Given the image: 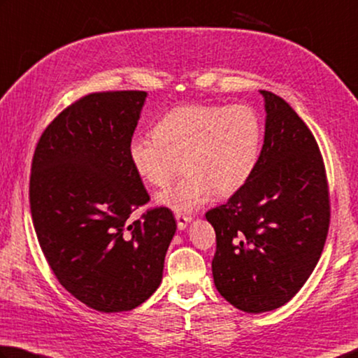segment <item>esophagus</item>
<instances>
[{
  "instance_id": "esophagus-1",
  "label": "esophagus",
  "mask_w": 358,
  "mask_h": 358,
  "mask_svg": "<svg viewBox=\"0 0 358 358\" xmlns=\"http://www.w3.org/2000/svg\"><path fill=\"white\" fill-rule=\"evenodd\" d=\"M175 219H177V225H178L180 230H185L186 225L192 220L191 216H187V214H181V213L175 214Z\"/></svg>"
}]
</instances>
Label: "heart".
Masks as SVG:
<instances>
[{
    "mask_svg": "<svg viewBox=\"0 0 358 358\" xmlns=\"http://www.w3.org/2000/svg\"><path fill=\"white\" fill-rule=\"evenodd\" d=\"M263 122L250 105H183L158 122L155 134L134 136L128 153L136 173L166 186L183 159L186 175L157 196L158 203L191 213L214 196L230 197L249 183L262 157Z\"/></svg>",
    "mask_w": 358,
    "mask_h": 358,
    "instance_id": "b5f03b06",
    "label": "heart"
}]
</instances>
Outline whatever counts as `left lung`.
<instances>
[{
	"mask_svg": "<svg viewBox=\"0 0 358 358\" xmlns=\"http://www.w3.org/2000/svg\"><path fill=\"white\" fill-rule=\"evenodd\" d=\"M264 144L241 191L206 213L216 231L214 285L245 313L291 301L303 287L326 243L329 186L320 147L287 101L268 90Z\"/></svg>",
	"mask_w": 358,
	"mask_h": 358,
	"instance_id": "left-lung-1",
	"label": "left lung"
}]
</instances>
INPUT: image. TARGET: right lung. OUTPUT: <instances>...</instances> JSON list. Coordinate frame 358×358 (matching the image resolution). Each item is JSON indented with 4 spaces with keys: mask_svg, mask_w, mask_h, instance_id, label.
<instances>
[{
    "mask_svg": "<svg viewBox=\"0 0 358 358\" xmlns=\"http://www.w3.org/2000/svg\"><path fill=\"white\" fill-rule=\"evenodd\" d=\"M145 99L142 90L83 96L50 123L32 158L43 255L71 296L103 313L133 310L158 289L177 230L164 206L133 217L150 200L128 153Z\"/></svg>",
    "mask_w": 358,
    "mask_h": 358,
    "instance_id": "add662e5",
    "label": "right lung"
}]
</instances>
